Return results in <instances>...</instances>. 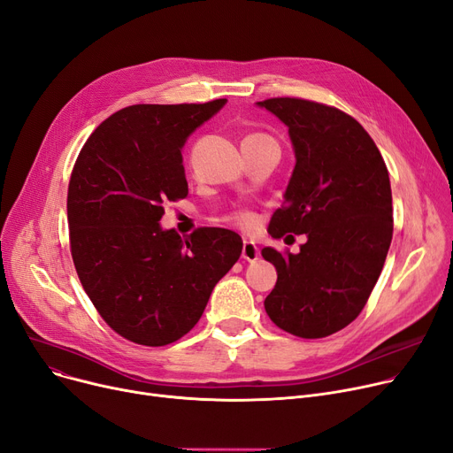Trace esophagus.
<instances>
[{
  "label": "esophagus",
  "mask_w": 453,
  "mask_h": 453,
  "mask_svg": "<svg viewBox=\"0 0 453 453\" xmlns=\"http://www.w3.org/2000/svg\"><path fill=\"white\" fill-rule=\"evenodd\" d=\"M258 248L255 246V242L251 241H244L242 244V258L248 260V263H255V260L258 258Z\"/></svg>",
  "instance_id": "esophagus-1"
}]
</instances>
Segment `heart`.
Segmentation results:
<instances>
[{"instance_id": "1", "label": "heart", "mask_w": 453, "mask_h": 453, "mask_svg": "<svg viewBox=\"0 0 453 453\" xmlns=\"http://www.w3.org/2000/svg\"><path fill=\"white\" fill-rule=\"evenodd\" d=\"M250 137H265V135L251 134V135H248L246 139H250ZM226 220L231 222V224H234L236 227H242V229H251V227L255 226V217H253V214H251L250 211H234V212L229 214V217H227Z\"/></svg>"}]
</instances>
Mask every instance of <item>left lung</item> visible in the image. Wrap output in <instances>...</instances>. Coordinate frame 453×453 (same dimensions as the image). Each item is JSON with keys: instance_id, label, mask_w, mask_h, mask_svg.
I'll list each match as a JSON object with an SVG mask.
<instances>
[{"instance_id": "obj_1", "label": "left lung", "mask_w": 453, "mask_h": 453, "mask_svg": "<svg viewBox=\"0 0 453 453\" xmlns=\"http://www.w3.org/2000/svg\"><path fill=\"white\" fill-rule=\"evenodd\" d=\"M288 127L296 169L270 234H306L299 253L265 248L277 282L266 314L294 336L334 334L360 316L393 239L389 173L371 135L349 113L275 97L257 103Z\"/></svg>"}]
</instances>
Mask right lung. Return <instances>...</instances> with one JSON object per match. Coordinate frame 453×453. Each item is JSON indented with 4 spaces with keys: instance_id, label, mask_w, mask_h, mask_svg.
Returning a JSON list of instances; mask_svg holds the SVG:
<instances>
[{
    "instance_id": "1",
    "label": "right lung",
    "mask_w": 453,
    "mask_h": 453,
    "mask_svg": "<svg viewBox=\"0 0 453 453\" xmlns=\"http://www.w3.org/2000/svg\"><path fill=\"white\" fill-rule=\"evenodd\" d=\"M224 104L119 110L88 137L71 173L69 248L82 288L110 328L137 345L185 336L242 253L229 229L198 227L183 241L159 227L163 205L188 195L181 147Z\"/></svg>"
}]
</instances>
